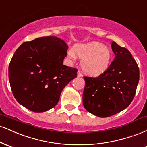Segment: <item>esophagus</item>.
<instances>
[{"mask_svg":"<svg viewBox=\"0 0 147 147\" xmlns=\"http://www.w3.org/2000/svg\"><path fill=\"white\" fill-rule=\"evenodd\" d=\"M82 76H83V75H82V74L80 72H79V71L77 72V77H82Z\"/></svg>","mask_w":147,"mask_h":147,"instance_id":"1","label":"esophagus"}]
</instances>
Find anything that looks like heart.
I'll return each mask as SVG.
<instances>
[{"mask_svg": "<svg viewBox=\"0 0 147 147\" xmlns=\"http://www.w3.org/2000/svg\"><path fill=\"white\" fill-rule=\"evenodd\" d=\"M68 57L76 61L80 59L81 68L86 75L98 77L107 71L113 59L111 50L97 41L77 43L68 52Z\"/></svg>", "mask_w": 147, "mask_h": 147, "instance_id": "heart-1", "label": "heart"}]
</instances>
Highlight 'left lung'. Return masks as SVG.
Listing matches in <instances>:
<instances>
[{
  "instance_id": "8db88e82",
  "label": "left lung",
  "mask_w": 147,
  "mask_h": 147,
  "mask_svg": "<svg viewBox=\"0 0 147 147\" xmlns=\"http://www.w3.org/2000/svg\"><path fill=\"white\" fill-rule=\"evenodd\" d=\"M115 55L107 71L99 77H84L83 105L99 117H107L127 108L133 101L140 78L139 68L131 52L115 42Z\"/></svg>"
}]
</instances>
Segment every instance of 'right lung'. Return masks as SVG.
I'll list each match as a JSON object with an SVG mask.
<instances>
[{
	"label": "right lung",
	"instance_id": "right-lung-1",
	"mask_svg": "<svg viewBox=\"0 0 147 147\" xmlns=\"http://www.w3.org/2000/svg\"><path fill=\"white\" fill-rule=\"evenodd\" d=\"M68 46L57 36L25 42L14 52L9 65V80L15 99L36 113L57 105L65 86L77 70L63 65Z\"/></svg>",
	"mask_w": 147,
	"mask_h": 147
}]
</instances>
